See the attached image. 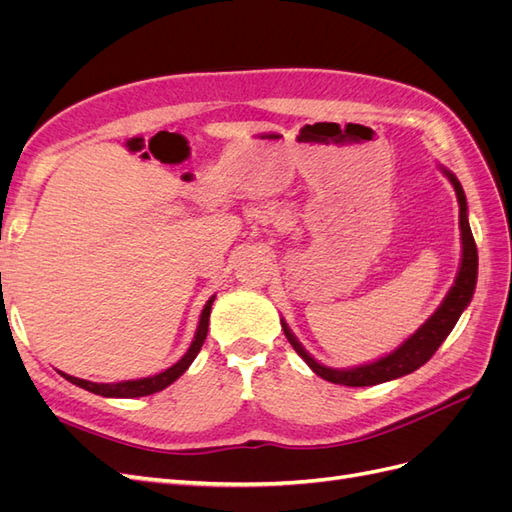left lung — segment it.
<instances>
[{"label": "left lung", "mask_w": 512, "mask_h": 512, "mask_svg": "<svg viewBox=\"0 0 512 512\" xmlns=\"http://www.w3.org/2000/svg\"><path fill=\"white\" fill-rule=\"evenodd\" d=\"M444 175L451 179L457 200H459V228H461V267L455 277V284L448 290L444 297L442 305L431 314V318L418 329L414 335H410L404 344H401L395 352L382 356V359L367 363L361 367H352V369H331L320 365L314 356H309V352L299 344V339L294 337L288 329V324L282 320V329L284 335L288 337L290 346L297 350L301 359L312 367L316 376L329 380L333 384H344V386H374L389 382L395 378H401L406 374H412L421 365H425L436 350L442 346L444 339L448 337L455 329V324L459 316L463 314V309L468 307L472 301V294L476 288V277H478V252H476V243L472 237V230L468 224V203H466V194H463L461 183L453 173H448L446 168Z\"/></svg>", "instance_id": "obj_1"}]
</instances>
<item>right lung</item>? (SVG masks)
<instances>
[{"label": "right lung", "instance_id": "obj_1", "mask_svg": "<svg viewBox=\"0 0 512 512\" xmlns=\"http://www.w3.org/2000/svg\"><path fill=\"white\" fill-rule=\"evenodd\" d=\"M213 301H215V297H211L207 301V305L203 307V314H200V322H198V329H196V335H194V342L188 348V352H185L173 367H168L166 371H162V374H158V376L115 382V384H98V382L81 380V378H74V376H68V374H61V376H64L68 382L81 386V389H85L89 393L102 395V397H126L128 399V397H145V395H151V393H158V391L166 389L168 384H173L183 374V371L192 365V361L196 359V354L200 352V348H203L207 331H209V314H211Z\"/></svg>", "mask_w": 512, "mask_h": 512}]
</instances>
